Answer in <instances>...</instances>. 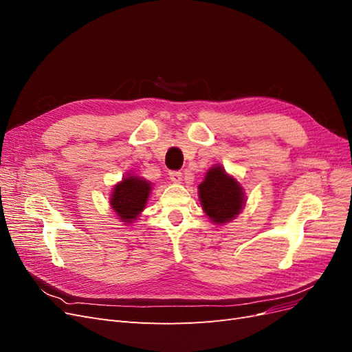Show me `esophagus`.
<instances>
[{
    "label": "esophagus",
    "mask_w": 352,
    "mask_h": 352,
    "mask_svg": "<svg viewBox=\"0 0 352 352\" xmlns=\"http://www.w3.org/2000/svg\"><path fill=\"white\" fill-rule=\"evenodd\" d=\"M168 177L173 184H180V180H182V173L177 172V170H173V172H168Z\"/></svg>",
    "instance_id": "esophagus-1"
}]
</instances>
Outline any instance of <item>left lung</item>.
Here are the masks:
<instances>
[{
    "label": "left lung",
    "mask_w": 352,
    "mask_h": 352,
    "mask_svg": "<svg viewBox=\"0 0 352 352\" xmlns=\"http://www.w3.org/2000/svg\"><path fill=\"white\" fill-rule=\"evenodd\" d=\"M198 189L202 210L219 225L235 219L243 207V192L239 182L228 176L221 166L210 168Z\"/></svg>",
    "instance_id": "left-lung-1"
}]
</instances>
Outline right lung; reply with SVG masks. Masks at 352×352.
I'll list each match as a JSON object with an SVG mask.
<instances>
[{
  "label": "right lung",
  "instance_id": "right-lung-1",
  "mask_svg": "<svg viewBox=\"0 0 352 352\" xmlns=\"http://www.w3.org/2000/svg\"><path fill=\"white\" fill-rule=\"evenodd\" d=\"M151 185L141 177H124L119 185H116L111 194V208L124 223H132L141 214L150 197Z\"/></svg>",
  "mask_w": 352,
  "mask_h": 352
}]
</instances>
